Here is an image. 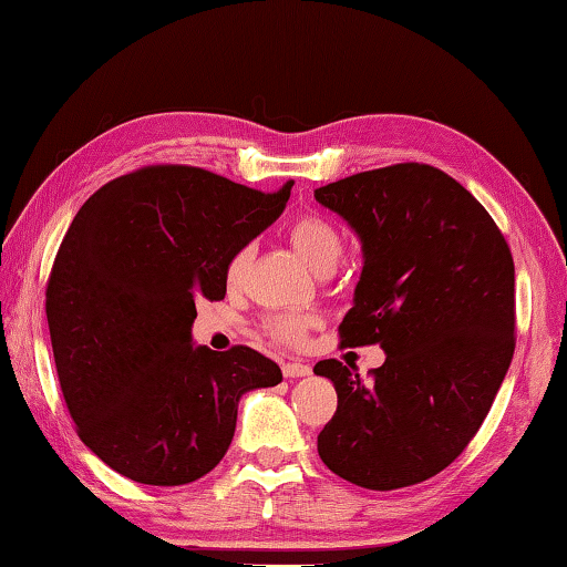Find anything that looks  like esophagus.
<instances>
[{"mask_svg":"<svg viewBox=\"0 0 567 567\" xmlns=\"http://www.w3.org/2000/svg\"><path fill=\"white\" fill-rule=\"evenodd\" d=\"M282 372H285V377H290V379L307 377L312 372V367L305 364V362H287V364H282Z\"/></svg>","mask_w":567,"mask_h":567,"instance_id":"1","label":"esophagus"}]
</instances>
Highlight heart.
<instances>
[{
    "mask_svg": "<svg viewBox=\"0 0 567 567\" xmlns=\"http://www.w3.org/2000/svg\"><path fill=\"white\" fill-rule=\"evenodd\" d=\"M287 238H290L292 248L300 252L302 260L312 267V270H324L329 265H337L339 255H342V233L337 225L322 213H300L297 218L287 223ZM252 248L250 245H240L228 262H225V285L240 287L245 275H248ZM317 317L300 310L287 312H270L262 319V329L267 337L285 347H302L307 332L315 327Z\"/></svg>",
    "mask_w": 567,
    "mask_h": 567,
    "instance_id": "obj_1",
    "label": "heart"
}]
</instances>
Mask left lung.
<instances>
[{
    "label": "left lung",
    "instance_id": "obj_1",
    "mask_svg": "<svg viewBox=\"0 0 567 567\" xmlns=\"http://www.w3.org/2000/svg\"><path fill=\"white\" fill-rule=\"evenodd\" d=\"M362 238L344 347L379 344L369 372L322 359L337 411L317 436L324 466L394 491L454 463L486 419L516 349V267L488 210L449 173L394 163L315 190Z\"/></svg>",
    "mask_w": 567,
    "mask_h": 567
}]
</instances>
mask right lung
Wrapping results in <instances>:
<instances>
[{
    "label": "right lung",
    "instance_id": "right-lung-1",
    "mask_svg": "<svg viewBox=\"0 0 567 567\" xmlns=\"http://www.w3.org/2000/svg\"><path fill=\"white\" fill-rule=\"evenodd\" d=\"M193 166H146L81 205L51 265L47 319L76 434L136 483L183 486L218 466L245 391L282 372L245 344H190L198 300L290 200Z\"/></svg>",
    "mask_w": 567,
    "mask_h": 567
}]
</instances>
